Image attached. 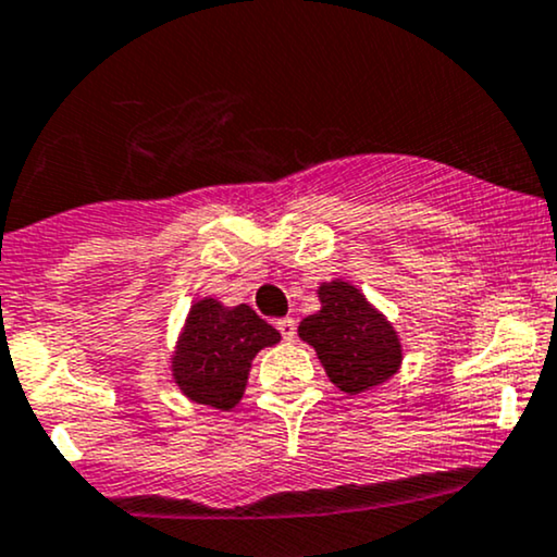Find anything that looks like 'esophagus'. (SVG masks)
Here are the masks:
<instances>
[{
    "label": "esophagus",
    "instance_id": "34e87169",
    "mask_svg": "<svg viewBox=\"0 0 557 557\" xmlns=\"http://www.w3.org/2000/svg\"><path fill=\"white\" fill-rule=\"evenodd\" d=\"M277 330L280 335H283V341H293V337H296V319H277Z\"/></svg>",
    "mask_w": 557,
    "mask_h": 557
}]
</instances>
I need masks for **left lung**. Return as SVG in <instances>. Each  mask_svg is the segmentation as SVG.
<instances>
[{
  "label": "left lung",
  "instance_id": "1",
  "mask_svg": "<svg viewBox=\"0 0 557 557\" xmlns=\"http://www.w3.org/2000/svg\"><path fill=\"white\" fill-rule=\"evenodd\" d=\"M317 296L322 309L298 324V337L317 350L332 385L359 395L398 374L400 335L359 287L330 280L319 285Z\"/></svg>",
  "mask_w": 557,
  "mask_h": 557
}]
</instances>
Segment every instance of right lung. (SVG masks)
Segmentation results:
<instances>
[{
  "label": "right lung",
  "mask_w": 557,
  "mask_h": 557,
  "mask_svg": "<svg viewBox=\"0 0 557 557\" xmlns=\"http://www.w3.org/2000/svg\"><path fill=\"white\" fill-rule=\"evenodd\" d=\"M280 343V332L251 306L201 298L190 306L172 350V380L188 400L230 411L246 393L251 361Z\"/></svg>",
  "instance_id": "right-lung-1"
}]
</instances>
